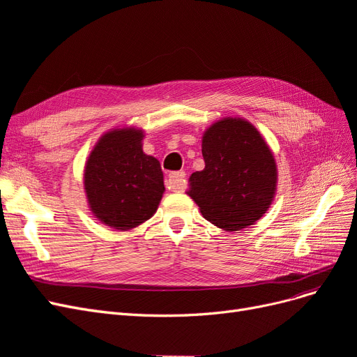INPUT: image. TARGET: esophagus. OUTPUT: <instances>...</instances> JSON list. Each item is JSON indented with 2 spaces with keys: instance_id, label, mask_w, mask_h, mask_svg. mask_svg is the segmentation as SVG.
<instances>
[{
  "instance_id": "obj_1",
  "label": "esophagus",
  "mask_w": 357,
  "mask_h": 357,
  "mask_svg": "<svg viewBox=\"0 0 357 357\" xmlns=\"http://www.w3.org/2000/svg\"><path fill=\"white\" fill-rule=\"evenodd\" d=\"M168 189L172 192H185L186 189V174L185 171L171 172L168 176Z\"/></svg>"
}]
</instances>
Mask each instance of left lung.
I'll return each instance as SVG.
<instances>
[{
  "mask_svg": "<svg viewBox=\"0 0 357 357\" xmlns=\"http://www.w3.org/2000/svg\"><path fill=\"white\" fill-rule=\"evenodd\" d=\"M205 168L189 178L188 195L204 219L240 231L266 213L277 189L275 159L257 129L241 117H225L202 135Z\"/></svg>",
  "mask_w": 357,
  "mask_h": 357,
  "instance_id": "1",
  "label": "left lung"
}]
</instances>
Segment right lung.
Wrapping results in <instances>:
<instances>
[{"mask_svg":"<svg viewBox=\"0 0 357 357\" xmlns=\"http://www.w3.org/2000/svg\"><path fill=\"white\" fill-rule=\"evenodd\" d=\"M144 132L112 129L95 144L84 165L89 208L117 231L137 228L156 213L165 192L159 160L143 152Z\"/></svg>","mask_w":357,"mask_h":357,"instance_id":"add662e5","label":"right lung"}]
</instances>
